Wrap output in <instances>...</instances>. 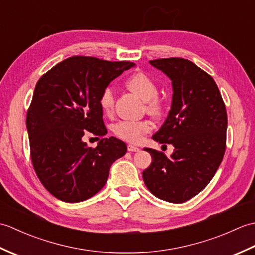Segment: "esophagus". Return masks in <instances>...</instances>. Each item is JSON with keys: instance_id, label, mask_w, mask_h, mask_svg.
Returning a JSON list of instances; mask_svg holds the SVG:
<instances>
[{"instance_id": "esophagus-1", "label": "esophagus", "mask_w": 255, "mask_h": 255, "mask_svg": "<svg viewBox=\"0 0 255 255\" xmlns=\"http://www.w3.org/2000/svg\"><path fill=\"white\" fill-rule=\"evenodd\" d=\"M127 149L128 151H130V152H137V151L140 150L138 147H136V145H132V144H128Z\"/></svg>"}]
</instances>
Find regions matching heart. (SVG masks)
Here are the masks:
<instances>
[{
	"mask_svg": "<svg viewBox=\"0 0 255 255\" xmlns=\"http://www.w3.org/2000/svg\"><path fill=\"white\" fill-rule=\"evenodd\" d=\"M127 88L132 91L134 94L147 101L148 110L152 114H159L161 112L162 104L156 94H158V84L153 79L144 73L132 74L127 80ZM115 104V93L112 86H107L102 91L100 95V105L105 114L113 112ZM152 123L147 119L142 121H132V119H124L114 125L113 130L118 138L125 141L138 143L142 140L145 133L152 130Z\"/></svg>",
	"mask_w": 255,
	"mask_h": 255,
	"instance_id": "obj_1",
	"label": "heart"
}]
</instances>
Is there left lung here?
<instances>
[{
  "instance_id": "obj_1",
  "label": "left lung",
  "mask_w": 255,
  "mask_h": 255,
  "mask_svg": "<svg viewBox=\"0 0 255 255\" xmlns=\"http://www.w3.org/2000/svg\"><path fill=\"white\" fill-rule=\"evenodd\" d=\"M172 81V104L152 139L174 147L170 158L145 148L152 162L142 172L145 186L165 202L181 204L208 185L223 161L228 126L226 106L214 79L187 59L149 61Z\"/></svg>"
}]
</instances>
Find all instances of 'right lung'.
Here are the masks:
<instances>
[{"mask_svg": "<svg viewBox=\"0 0 255 255\" xmlns=\"http://www.w3.org/2000/svg\"><path fill=\"white\" fill-rule=\"evenodd\" d=\"M132 67L129 61L75 56L37 82L26 117L30 156L38 178L56 198L79 203L94 196L107 182L111 165L127 152L122 140L104 137L100 95ZM86 131L102 138L96 148L83 141Z\"/></svg>", "mask_w": 255, "mask_h": 255, "instance_id": "1", "label": "right lung"}]
</instances>
